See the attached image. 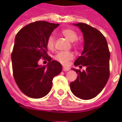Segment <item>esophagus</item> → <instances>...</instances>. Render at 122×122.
Here are the masks:
<instances>
[{
    "label": "esophagus",
    "instance_id": "34e87169",
    "mask_svg": "<svg viewBox=\"0 0 122 122\" xmlns=\"http://www.w3.org/2000/svg\"><path fill=\"white\" fill-rule=\"evenodd\" d=\"M62 71H64V72H66V71H69V68H66V67H63V68H62Z\"/></svg>",
    "mask_w": 122,
    "mask_h": 122
}]
</instances>
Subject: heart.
Masks as SVG:
<instances>
[{
  "label": "heart",
  "instance_id": "1",
  "mask_svg": "<svg viewBox=\"0 0 122 122\" xmlns=\"http://www.w3.org/2000/svg\"><path fill=\"white\" fill-rule=\"evenodd\" d=\"M61 33L69 41L74 42L77 40L78 36L76 32L70 29V28H65L61 31ZM55 45V39L53 35H50L47 41V47L49 49H53ZM54 58L61 63L63 65H66L68 62L74 58V54L72 52H64L60 51L58 52L54 56Z\"/></svg>",
  "mask_w": 122,
  "mask_h": 122
}]
</instances>
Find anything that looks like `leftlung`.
I'll use <instances>...</instances> for the list:
<instances>
[{
    "label": "left lung",
    "instance_id": "obj_1",
    "mask_svg": "<svg viewBox=\"0 0 122 122\" xmlns=\"http://www.w3.org/2000/svg\"><path fill=\"white\" fill-rule=\"evenodd\" d=\"M81 30L84 47L80 56L75 62V66H86L77 73V79L70 84L73 94L83 100L96 97L101 92L109 78L110 52L105 37L99 30L84 23L75 24Z\"/></svg>",
    "mask_w": 122,
    "mask_h": 122
}]
</instances>
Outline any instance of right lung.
Listing matches in <instances>:
<instances>
[{
  "label": "right lung",
  "mask_w": 122,
  "mask_h": 122,
  "mask_svg": "<svg viewBox=\"0 0 122 122\" xmlns=\"http://www.w3.org/2000/svg\"><path fill=\"white\" fill-rule=\"evenodd\" d=\"M58 24L45 21L30 23L17 32L11 54L14 79L25 95L32 98L46 96L52 87V80L62 70L61 64L47 53V41ZM43 57L49 62L39 66Z\"/></svg>",
  "instance_id": "obj_1"
}]
</instances>
